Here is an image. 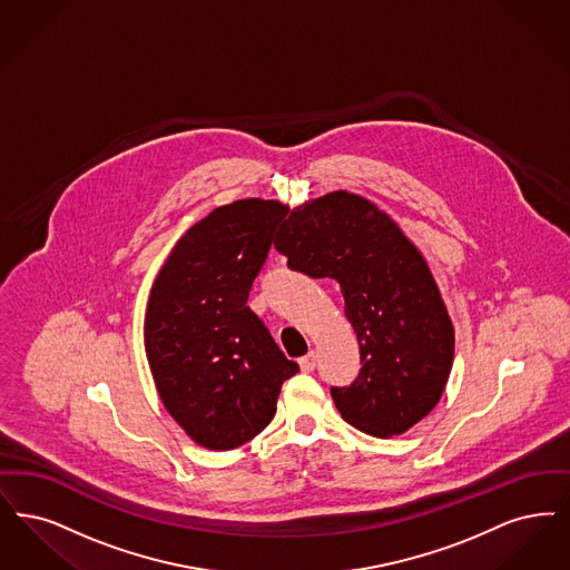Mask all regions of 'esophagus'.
<instances>
[{
	"label": "esophagus",
	"instance_id": "obj_1",
	"mask_svg": "<svg viewBox=\"0 0 570 570\" xmlns=\"http://www.w3.org/2000/svg\"><path fill=\"white\" fill-rule=\"evenodd\" d=\"M318 365V354L316 352H309L307 356H303V358H298V366H301V371H305V373H312L314 368Z\"/></svg>",
	"mask_w": 570,
	"mask_h": 570
}]
</instances>
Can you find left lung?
Listing matches in <instances>:
<instances>
[{
	"label": "left lung",
	"instance_id": "1",
	"mask_svg": "<svg viewBox=\"0 0 570 570\" xmlns=\"http://www.w3.org/2000/svg\"><path fill=\"white\" fill-rule=\"evenodd\" d=\"M275 250L293 272L340 282L361 368L331 387L343 420L373 436L410 431L439 403L454 328L433 274L384 212L337 190L291 212Z\"/></svg>",
	"mask_w": 570,
	"mask_h": 570
}]
</instances>
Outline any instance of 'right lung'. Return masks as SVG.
<instances>
[{
	"mask_svg": "<svg viewBox=\"0 0 570 570\" xmlns=\"http://www.w3.org/2000/svg\"><path fill=\"white\" fill-rule=\"evenodd\" d=\"M288 207L242 199L188 228L153 286L144 343L160 401L207 450H233L275 415L298 373L248 303Z\"/></svg>",
	"mask_w": 570,
	"mask_h": 570,
	"instance_id": "1",
	"label": "right lung"
}]
</instances>
